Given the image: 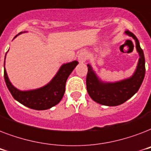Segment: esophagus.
<instances>
[{
	"mask_svg": "<svg viewBox=\"0 0 151 151\" xmlns=\"http://www.w3.org/2000/svg\"><path fill=\"white\" fill-rule=\"evenodd\" d=\"M88 59V54L86 52H81L78 55V60L81 63H85Z\"/></svg>",
	"mask_w": 151,
	"mask_h": 151,
	"instance_id": "34e87169",
	"label": "esophagus"
}]
</instances>
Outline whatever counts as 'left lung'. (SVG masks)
Here are the masks:
<instances>
[{
    "instance_id": "left-lung-1",
    "label": "left lung",
    "mask_w": 151,
    "mask_h": 151,
    "mask_svg": "<svg viewBox=\"0 0 151 151\" xmlns=\"http://www.w3.org/2000/svg\"><path fill=\"white\" fill-rule=\"evenodd\" d=\"M125 34L136 41V49L139 54L138 66L133 76L126 80L115 83H103L88 65L86 87L90 97L95 102L105 106H118L124 103L138 92L145 76V58L143 49L140 48L138 39L132 32L126 30Z\"/></svg>"
}]
</instances>
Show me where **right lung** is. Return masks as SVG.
I'll use <instances>...</instances> for the list:
<instances>
[{
    "label": "right lung",
    "instance_id": "1",
    "mask_svg": "<svg viewBox=\"0 0 151 151\" xmlns=\"http://www.w3.org/2000/svg\"><path fill=\"white\" fill-rule=\"evenodd\" d=\"M15 37H17V35ZM78 64V61L63 64L49 84L41 88L30 91L22 92L15 88L8 79L5 68L4 71V77L6 85L15 100L30 109L37 110H47L61 101L65 92L66 80Z\"/></svg>",
    "mask_w": 151,
    "mask_h": 151
}]
</instances>
